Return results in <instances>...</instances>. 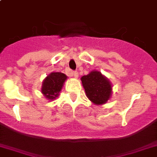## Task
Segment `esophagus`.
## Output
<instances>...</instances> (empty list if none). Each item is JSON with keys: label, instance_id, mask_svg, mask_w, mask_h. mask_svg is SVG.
Listing matches in <instances>:
<instances>
[{"label": "esophagus", "instance_id": "34e87169", "mask_svg": "<svg viewBox=\"0 0 157 157\" xmlns=\"http://www.w3.org/2000/svg\"><path fill=\"white\" fill-rule=\"evenodd\" d=\"M67 74H69L70 76L74 77V78H77V77H78V72H77V71H71V70H67Z\"/></svg>", "mask_w": 157, "mask_h": 157}]
</instances>
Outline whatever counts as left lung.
<instances>
[{
    "mask_svg": "<svg viewBox=\"0 0 157 157\" xmlns=\"http://www.w3.org/2000/svg\"><path fill=\"white\" fill-rule=\"evenodd\" d=\"M81 80L87 98L94 104H105L112 97V83L100 71H91Z\"/></svg>",
    "mask_w": 157,
    "mask_h": 157,
    "instance_id": "1",
    "label": "left lung"
}]
</instances>
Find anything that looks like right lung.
Returning <instances> with one entry per match:
<instances>
[{"label": "right lung", "instance_id": "1", "mask_svg": "<svg viewBox=\"0 0 157 157\" xmlns=\"http://www.w3.org/2000/svg\"><path fill=\"white\" fill-rule=\"evenodd\" d=\"M67 76L62 72H50L42 82L40 92L48 100H54L59 96Z\"/></svg>", "mask_w": 157, "mask_h": 157}]
</instances>
